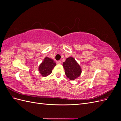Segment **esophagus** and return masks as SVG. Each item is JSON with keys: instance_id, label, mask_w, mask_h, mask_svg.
Listing matches in <instances>:
<instances>
[{"instance_id": "esophagus-1", "label": "esophagus", "mask_w": 121, "mask_h": 121, "mask_svg": "<svg viewBox=\"0 0 121 121\" xmlns=\"http://www.w3.org/2000/svg\"><path fill=\"white\" fill-rule=\"evenodd\" d=\"M61 61H60V60H58V61H56V64H57V65H60V64H61Z\"/></svg>"}]
</instances>
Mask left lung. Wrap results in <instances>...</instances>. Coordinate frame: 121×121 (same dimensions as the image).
<instances>
[{"instance_id":"8db88e82","label":"left lung","mask_w":121,"mask_h":121,"mask_svg":"<svg viewBox=\"0 0 121 121\" xmlns=\"http://www.w3.org/2000/svg\"><path fill=\"white\" fill-rule=\"evenodd\" d=\"M63 66L65 69V74L67 78L74 81L78 78L82 73V69L79 64L74 58L69 57L63 63Z\"/></svg>"}]
</instances>
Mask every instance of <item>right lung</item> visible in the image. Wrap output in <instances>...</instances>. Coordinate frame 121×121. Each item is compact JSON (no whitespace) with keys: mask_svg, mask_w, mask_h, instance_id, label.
<instances>
[{"mask_svg":"<svg viewBox=\"0 0 121 121\" xmlns=\"http://www.w3.org/2000/svg\"><path fill=\"white\" fill-rule=\"evenodd\" d=\"M56 65L53 60L45 57L38 67L39 72L42 77H46L52 73V69L56 66Z\"/></svg>","mask_w":121,"mask_h":121,"instance_id":"obj_1","label":"right lung"}]
</instances>
